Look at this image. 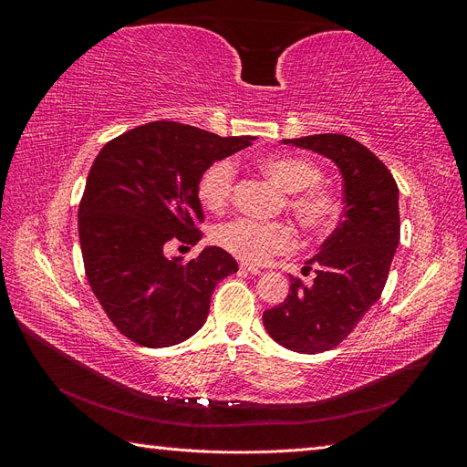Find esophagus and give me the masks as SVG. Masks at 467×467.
I'll return each instance as SVG.
<instances>
[{
	"label": "esophagus",
	"instance_id": "obj_1",
	"mask_svg": "<svg viewBox=\"0 0 467 467\" xmlns=\"http://www.w3.org/2000/svg\"><path fill=\"white\" fill-rule=\"evenodd\" d=\"M242 271H245V273H249V275H261V268H259V266L247 265V263L242 265Z\"/></svg>",
	"mask_w": 467,
	"mask_h": 467
}]
</instances>
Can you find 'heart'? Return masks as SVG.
Returning a JSON list of instances; mask_svg holds the SVG:
<instances>
[{
    "label": "heart",
    "instance_id": "b5f03b06",
    "mask_svg": "<svg viewBox=\"0 0 467 467\" xmlns=\"http://www.w3.org/2000/svg\"><path fill=\"white\" fill-rule=\"evenodd\" d=\"M259 167L288 194L286 206L307 234H323L341 222L345 201L333 187L325 185L323 169L302 155L275 153L259 160ZM237 165L230 158L210 163L196 181V196L204 208L220 212L232 202ZM212 239L245 263L259 265L298 245V234L285 220L235 218L218 223Z\"/></svg>",
    "mask_w": 467,
    "mask_h": 467
}]
</instances>
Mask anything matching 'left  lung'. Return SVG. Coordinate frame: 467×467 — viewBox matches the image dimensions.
Returning a JSON list of instances; mask_svg holds the SVG:
<instances>
[{
  "label": "left lung",
  "mask_w": 467,
  "mask_h": 467,
  "mask_svg": "<svg viewBox=\"0 0 467 467\" xmlns=\"http://www.w3.org/2000/svg\"><path fill=\"white\" fill-rule=\"evenodd\" d=\"M317 151L343 173L345 214L307 261L314 285L290 276L286 300L266 309L263 323L276 343L304 355L341 345L386 286L400 244L398 185L378 155L345 134L282 140Z\"/></svg>",
  "instance_id": "left-lung-1"
}]
</instances>
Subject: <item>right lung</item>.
<instances>
[{"label":"right lung","mask_w":467,"mask_h":467,"mask_svg":"<svg viewBox=\"0 0 467 467\" xmlns=\"http://www.w3.org/2000/svg\"><path fill=\"white\" fill-rule=\"evenodd\" d=\"M251 140L155 120L99 151L79 202V245L89 286L126 338L161 348L202 327L212 292L237 263L222 247H206L189 263L165 251L199 244L204 214L196 181Z\"/></svg>","instance_id":"obj_1"}]
</instances>
